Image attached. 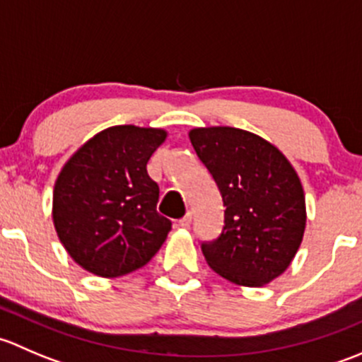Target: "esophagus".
<instances>
[{"label":"esophagus","mask_w":362,"mask_h":362,"mask_svg":"<svg viewBox=\"0 0 362 362\" xmlns=\"http://www.w3.org/2000/svg\"><path fill=\"white\" fill-rule=\"evenodd\" d=\"M191 222H192V214L191 211H187V214H185L180 221H178V226H180V228H189V226H191Z\"/></svg>","instance_id":"obj_1"}]
</instances>
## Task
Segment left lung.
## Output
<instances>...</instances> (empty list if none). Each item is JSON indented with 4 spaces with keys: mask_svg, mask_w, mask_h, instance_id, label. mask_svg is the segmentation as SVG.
<instances>
[{
    "mask_svg": "<svg viewBox=\"0 0 362 362\" xmlns=\"http://www.w3.org/2000/svg\"><path fill=\"white\" fill-rule=\"evenodd\" d=\"M189 138L224 202V228L202 243L222 279L261 287L289 268L306 226L305 192L289 159L250 131L194 127Z\"/></svg>",
    "mask_w": 362,
    "mask_h": 362,
    "instance_id": "1",
    "label": "left lung"
}]
</instances>
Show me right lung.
Returning <instances> with one entry per match:
<instances>
[{
    "mask_svg": "<svg viewBox=\"0 0 362 362\" xmlns=\"http://www.w3.org/2000/svg\"><path fill=\"white\" fill-rule=\"evenodd\" d=\"M166 136L156 127H108L61 170L54 228L73 261L93 275H127L147 264L166 240L171 222L158 214L159 187L147 173Z\"/></svg>",
    "mask_w": 362,
    "mask_h": 362,
    "instance_id": "1",
    "label": "right lung"
}]
</instances>
